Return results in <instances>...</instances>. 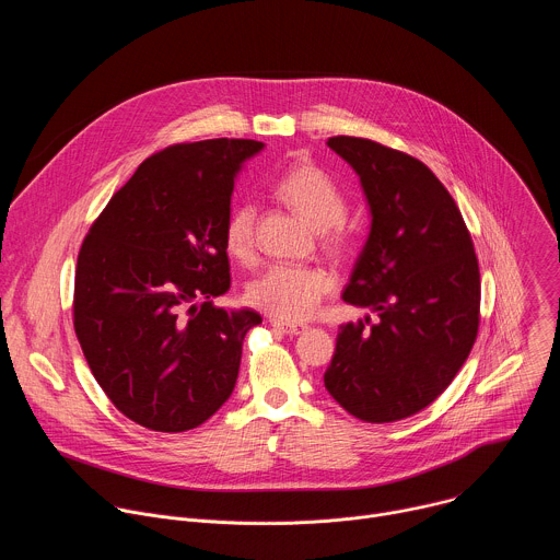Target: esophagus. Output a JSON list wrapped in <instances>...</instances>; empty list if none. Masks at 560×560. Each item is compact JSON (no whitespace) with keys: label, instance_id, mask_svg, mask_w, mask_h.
<instances>
[{"label":"esophagus","instance_id":"1","mask_svg":"<svg viewBox=\"0 0 560 560\" xmlns=\"http://www.w3.org/2000/svg\"><path fill=\"white\" fill-rule=\"evenodd\" d=\"M270 324H272V328L281 330L283 335H301L307 330V326H303V324H288V322H279V318H272Z\"/></svg>","mask_w":560,"mask_h":560}]
</instances>
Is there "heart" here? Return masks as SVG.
<instances>
[{
  "mask_svg": "<svg viewBox=\"0 0 560 560\" xmlns=\"http://www.w3.org/2000/svg\"><path fill=\"white\" fill-rule=\"evenodd\" d=\"M275 190L281 201L296 210L316 230H324L326 242L343 248L348 236L341 221L348 214V199L337 182L310 162L292 164L277 179ZM257 208L250 201L230 210L223 225L225 250L236 259H250L255 253ZM335 290V277L316 266H270L248 288V301L279 322H305L322 301Z\"/></svg>",
  "mask_w": 560,
  "mask_h": 560,
  "instance_id": "obj_1",
  "label": "heart"
}]
</instances>
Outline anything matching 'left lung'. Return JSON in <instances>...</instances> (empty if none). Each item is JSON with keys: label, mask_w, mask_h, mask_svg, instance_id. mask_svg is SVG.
Here are the masks:
<instances>
[{"label": "left lung", "mask_w": 560, "mask_h": 560, "mask_svg": "<svg viewBox=\"0 0 560 560\" xmlns=\"http://www.w3.org/2000/svg\"><path fill=\"white\" fill-rule=\"evenodd\" d=\"M328 145L357 171L372 212L343 301L378 322L341 326L324 383L361 421H401L439 398L469 357L478 259L456 201L417 156L346 135Z\"/></svg>", "instance_id": "1"}]
</instances>
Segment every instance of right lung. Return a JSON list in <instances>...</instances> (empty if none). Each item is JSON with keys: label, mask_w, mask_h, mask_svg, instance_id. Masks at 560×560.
Instances as JSON below:
<instances>
[{"label": "right lung", "mask_w": 560, "mask_h": 560, "mask_svg": "<svg viewBox=\"0 0 560 560\" xmlns=\"http://www.w3.org/2000/svg\"><path fill=\"white\" fill-rule=\"evenodd\" d=\"M264 148L206 139L154 152L93 221L74 270L72 324L110 404L154 432L208 421L234 389L255 310L228 312L223 225L234 177Z\"/></svg>", "instance_id": "obj_1"}]
</instances>
